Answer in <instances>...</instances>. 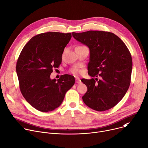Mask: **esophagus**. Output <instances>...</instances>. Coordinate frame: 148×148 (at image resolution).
Masks as SVG:
<instances>
[{
    "label": "esophagus",
    "mask_w": 148,
    "mask_h": 148,
    "mask_svg": "<svg viewBox=\"0 0 148 148\" xmlns=\"http://www.w3.org/2000/svg\"><path fill=\"white\" fill-rule=\"evenodd\" d=\"M75 82H76V83H78V84H80L82 83L81 80H80V79L79 78H75Z\"/></svg>",
    "instance_id": "1"
}]
</instances>
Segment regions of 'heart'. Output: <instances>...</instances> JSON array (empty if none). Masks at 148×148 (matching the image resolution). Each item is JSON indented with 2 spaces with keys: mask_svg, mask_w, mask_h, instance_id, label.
I'll list each match as a JSON object with an SVG mask.
<instances>
[{
  "mask_svg": "<svg viewBox=\"0 0 148 148\" xmlns=\"http://www.w3.org/2000/svg\"><path fill=\"white\" fill-rule=\"evenodd\" d=\"M71 72L75 75H78L81 74L83 73V70L82 69H79L77 68V67H74V68H73L71 69Z\"/></svg>",
  "mask_w": 148,
  "mask_h": 148,
  "instance_id": "heart-1",
  "label": "heart"
}]
</instances>
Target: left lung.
Returning <instances> with one entry per match:
<instances>
[{
  "label": "left lung",
  "mask_w": 148,
  "mask_h": 148,
  "mask_svg": "<svg viewBox=\"0 0 148 148\" xmlns=\"http://www.w3.org/2000/svg\"><path fill=\"white\" fill-rule=\"evenodd\" d=\"M72 34L88 47V74L96 77L81 80L87 87L82 97L84 103L99 112L112 109L123 99L130 84L132 59L128 48L110 32L88 31Z\"/></svg>",
  "instance_id": "obj_1"
}]
</instances>
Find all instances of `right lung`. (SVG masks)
Listing matches in <instances>:
<instances>
[{"label": "right lung", "instance_id": "1", "mask_svg": "<svg viewBox=\"0 0 148 148\" xmlns=\"http://www.w3.org/2000/svg\"><path fill=\"white\" fill-rule=\"evenodd\" d=\"M71 38V33L48 32L32 37L22 49L16 63L19 88L25 100L36 110L52 111L59 107L75 83L73 75L50 78L58 68Z\"/></svg>", "mask_w": 148, "mask_h": 148}]
</instances>
